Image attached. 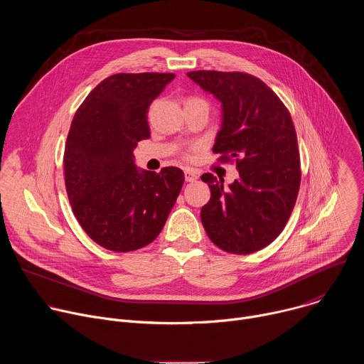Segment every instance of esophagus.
I'll return each mask as SVG.
<instances>
[{
    "mask_svg": "<svg viewBox=\"0 0 364 364\" xmlns=\"http://www.w3.org/2000/svg\"><path fill=\"white\" fill-rule=\"evenodd\" d=\"M184 178H186L187 183H193V181H196L198 178V176H197V173L194 170L187 168V170H184Z\"/></svg>",
    "mask_w": 364,
    "mask_h": 364,
    "instance_id": "1",
    "label": "esophagus"
}]
</instances>
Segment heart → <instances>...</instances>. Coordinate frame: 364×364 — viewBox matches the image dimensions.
Masks as SVG:
<instances>
[{
  "mask_svg": "<svg viewBox=\"0 0 364 364\" xmlns=\"http://www.w3.org/2000/svg\"><path fill=\"white\" fill-rule=\"evenodd\" d=\"M190 100H196V99H190Z\"/></svg>",
  "mask_w": 364,
  "mask_h": 364,
  "instance_id": "heart-1",
  "label": "heart"
}]
</instances>
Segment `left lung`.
Listing matches in <instances>:
<instances>
[{"label": "left lung", "mask_w": 364, "mask_h": 364, "mask_svg": "<svg viewBox=\"0 0 364 364\" xmlns=\"http://www.w3.org/2000/svg\"><path fill=\"white\" fill-rule=\"evenodd\" d=\"M187 76L222 102L223 121L215 154L235 159L239 178L229 190L223 180L203 174L212 196L201 207V223L222 250L247 255L274 242L296 201L301 168L292 118L261 79L242 72L197 70Z\"/></svg>", "instance_id": "obj_1"}]
</instances>
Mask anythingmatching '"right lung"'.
<instances>
[{
	"instance_id": "add662e5",
	"label": "right lung",
	"mask_w": 364,
	"mask_h": 364,
	"mask_svg": "<svg viewBox=\"0 0 364 364\" xmlns=\"http://www.w3.org/2000/svg\"><path fill=\"white\" fill-rule=\"evenodd\" d=\"M174 73H118L102 80L76 111L65 146L72 210L102 247L131 252L163 230L184 183L177 167L138 170L134 149L149 138L151 102Z\"/></svg>"
}]
</instances>
